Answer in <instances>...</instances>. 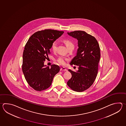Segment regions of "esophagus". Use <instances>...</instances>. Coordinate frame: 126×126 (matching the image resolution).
Listing matches in <instances>:
<instances>
[{"mask_svg":"<svg viewBox=\"0 0 126 126\" xmlns=\"http://www.w3.org/2000/svg\"><path fill=\"white\" fill-rule=\"evenodd\" d=\"M60 71H67V70L65 67H61L60 68Z\"/></svg>","mask_w":126,"mask_h":126,"instance_id":"1","label":"esophagus"}]
</instances>
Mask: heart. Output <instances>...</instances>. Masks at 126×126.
I'll return each instance as SVG.
<instances>
[{
	"instance_id": "1",
	"label": "heart",
	"mask_w": 126,
	"mask_h": 126,
	"mask_svg": "<svg viewBox=\"0 0 126 126\" xmlns=\"http://www.w3.org/2000/svg\"><path fill=\"white\" fill-rule=\"evenodd\" d=\"M64 42H65L66 45L67 46V48H69L70 47H72V46L74 47L73 44L70 40H64ZM58 41L57 40L54 41L52 44L51 48L53 51H55L56 50L57 46H58ZM57 61L59 64H60L61 65H64L66 64V59L63 57H59V58L57 59Z\"/></svg>"
}]
</instances>
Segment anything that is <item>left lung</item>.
<instances>
[{
	"instance_id": "obj_1",
	"label": "left lung",
	"mask_w": 126,
	"mask_h": 126,
	"mask_svg": "<svg viewBox=\"0 0 126 126\" xmlns=\"http://www.w3.org/2000/svg\"><path fill=\"white\" fill-rule=\"evenodd\" d=\"M67 34L78 40L77 55L70 65L78 66V70L75 72L68 70L72 77L67 85L74 91L82 92L88 89L96 78L100 58L99 45L94 36L84 31H76Z\"/></svg>"
}]
</instances>
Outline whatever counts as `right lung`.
<instances>
[{"mask_svg": "<svg viewBox=\"0 0 126 126\" xmlns=\"http://www.w3.org/2000/svg\"><path fill=\"white\" fill-rule=\"evenodd\" d=\"M64 32L46 29L36 32L26 44L22 57V70L27 82L37 91H41L51 86L54 76L59 72L56 65H44L50 54L52 44Z\"/></svg>", "mask_w": 126, "mask_h": 126, "instance_id": "1", "label": "right lung"}]
</instances>
